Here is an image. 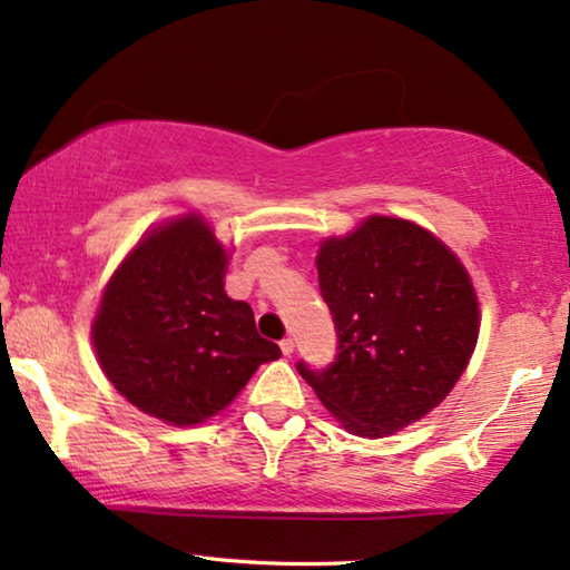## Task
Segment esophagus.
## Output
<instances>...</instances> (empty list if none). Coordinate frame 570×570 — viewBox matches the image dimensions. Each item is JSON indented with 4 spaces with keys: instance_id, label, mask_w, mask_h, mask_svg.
Listing matches in <instances>:
<instances>
[{
    "instance_id": "obj_1",
    "label": "esophagus",
    "mask_w": 570,
    "mask_h": 570,
    "mask_svg": "<svg viewBox=\"0 0 570 570\" xmlns=\"http://www.w3.org/2000/svg\"><path fill=\"white\" fill-rule=\"evenodd\" d=\"M293 347H295V342L291 337H285L283 342H279V350H283V355H293Z\"/></svg>"
}]
</instances>
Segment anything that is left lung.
I'll return each mask as SVG.
<instances>
[{
  "label": "left lung",
  "instance_id": "8db88e82",
  "mask_svg": "<svg viewBox=\"0 0 570 570\" xmlns=\"http://www.w3.org/2000/svg\"><path fill=\"white\" fill-rule=\"evenodd\" d=\"M318 287L340 334L322 373L298 365L347 433L386 439L417 423L462 379L480 303L462 259L423 225L368 215L316 252Z\"/></svg>",
  "mask_w": 570,
  "mask_h": 570
}]
</instances>
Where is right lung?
<instances>
[{
	"label": "right lung",
	"mask_w": 570,
	"mask_h": 570,
	"mask_svg": "<svg viewBox=\"0 0 570 570\" xmlns=\"http://www.w3.org/2000/svg\"><path fill=\"white\" fill-rule=\"evenodd\" d=\"M233 246L202 213L168 217L129 248L90 324L98 365L145 415L191 428L220 415L279 347L225 293Z\"/></svg>",
	"instance_id": "add662e5"
}]
</instances>
